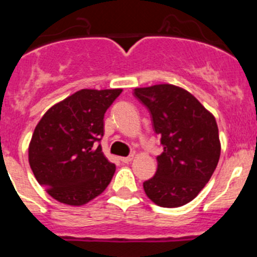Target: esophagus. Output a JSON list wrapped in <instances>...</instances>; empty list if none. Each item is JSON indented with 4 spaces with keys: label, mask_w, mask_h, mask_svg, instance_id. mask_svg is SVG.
<instances>
[{
    "label": "esophagus",
    "mask_w": 257,
    "mask_h": 257,
    "mask_svg": "<svg viewBox=\"0 0 257 257\" xmlns=\"http://www.w3.org/2000/svg\"><path fill=\"white\" fill-rule=\"evenodd\" d=\"M132 160H133V155H129V157L120 158V162L124 163V164H128V163H131Z\"/></svg>",
    "instance_id": "esophagus-1"
}]
</instances>
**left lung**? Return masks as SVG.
<instances>
[{"label": "left lung", "mask_w": 257, "mask_h": 257, "mask_svg": "<svg viewBox=\"0 0 257 257\" xmlns=\"http://www.w3.org/2000/svg\"><path fill=\"white\" fill-rule=\"evenodd\" d=\"M147 107L164 152L154 177L143 183L148 198L163 208H179L196 198L211 178L220 158L214 115L193 94L173 84L136 88Z\"/></svg>", "instance_id": "left-lung-1"}]
</instances>
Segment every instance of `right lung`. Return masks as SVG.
<instances>
[{
	"label": "right lung",
	"mask_w": 257,
	"mask_h": 257,
	"mask_svg": "<svg viewBox=\"0 0 257 257\" xmlns=\"http://www.w3.org/2000/svg\"><path fill=\"white\" fill-rule=\"evenodd\" d=\"M121 89H82L46 112L33 132L28 160L36 179L59 203L78 206L102 194L115 165L100 147L104 114Z\"/></svg>",
	"instance_id": "obj_1"
}]
</instances>
